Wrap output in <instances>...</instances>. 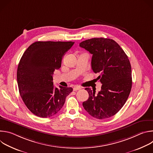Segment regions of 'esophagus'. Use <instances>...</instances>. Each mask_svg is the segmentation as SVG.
<instances>
[{"instance_id": "obj_1", "label": "esophagus", "mask_w": 153, "mask_h": 153, "mask_svg": "<svg viewBox=\"0 0 153 153\" xmlns=\"http://www.w3.org/2000/svg\"><path fill=\"white\" fill-rule=\"evenodd\" d=\"M80 89H81L80 87L77 86H74V88H73V90H74V91H77V90H80Z\"/></svg>"}]
</instances>
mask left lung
<instances>
[{
    "instance_id": "obj_1",
    "label": "left lung",
    "mask_w": 153,
    "mask_h": 153,
    "mask_svg": "<svg viewBox=\"0 0 153 153\" xmlns=\"http://www.w3.org/2000/svg\"><path fill=\"white\" fill-rule=\"evenodd\" d=\"M79 46L93 54L91 68L99 75L102 84L97 95L89 88V98L83 102L85 110L91 116L105 119L115 115L127 100L132 86L131 67L128 56L114 40L93 38Z\"/></svg>"
}]
</instances>
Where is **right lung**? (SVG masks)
I'll return each instance as SVG.
<instances>
[{
    "label": "right lung",
    "mask_w": 153,
    "mask_h": 153,
    "mask_svg": "<svg viewBox=\"0 0 153 153\" xmlns=\"http://www.w3.org/2000/svg\"><path fill=\"white\" fill-rule=\"evenodd\" d=\"M73 42H36L27 49L19 62L17 80L19 93L28 110L34 115L50 117L63 106L73 91L70 87L53 85V75L61 67L63 56Z\"/></svg>",
    "instance_id": "right-lung-1"
}]
</instances>
